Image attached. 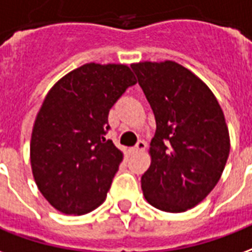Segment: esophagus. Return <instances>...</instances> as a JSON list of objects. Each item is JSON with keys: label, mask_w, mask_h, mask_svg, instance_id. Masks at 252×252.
Here are the masks:
<instances>
[{"label": "esophagus", "mask_w": 252, "mask_h": 252, "mask_svg": "<svg viewBox=\"0 0 252 252\" xmlns=\"http://www.w3.org/2000/svg\"><path fill=\"white\" fill-rule=\"evenodd\" d=\"M145 149H146V142H145V141H138L137 145L131 149V152H133V153H141V152H144Z\"/></svg>", "instance_id": "obj_1"}]
</instances>
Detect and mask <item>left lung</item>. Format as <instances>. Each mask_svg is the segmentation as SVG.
<instances>
[{"label": "left lung", "instance_id": "1", "mask_svg": "<svg viewBox=\"0 0 252 252\" xmlns=\"http://www.w3.org/2000/svg\"><path fill=\"white\" fill-rule=\"evenodd\" d=\"M156 118L152 164L141 179L145 199L179 214L203 201L221 177L229 154L223 110L203 80L181 64H131Z\"/></svg>", "mask_w": 252, "mask_h": 252}]
</instances>
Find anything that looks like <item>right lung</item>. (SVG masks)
<instances>
[{"label":"right lung","instance_id":"right-lung-1","mask_svg":"<svg viewBox=\"0 0 252 252\" xmlns=\"http://www.w3.org/2000/svg\"><path fill=\"white\" fill-rule=\"evenodd\" d=\"M135 83L125 64L88 63L49 90L33 125L31 166L38 190L53 208L84 215L106 200L124 159L106 139L108 111Z\"/></svg>","mask_w":252,"mask_h":252}]
</instances>
